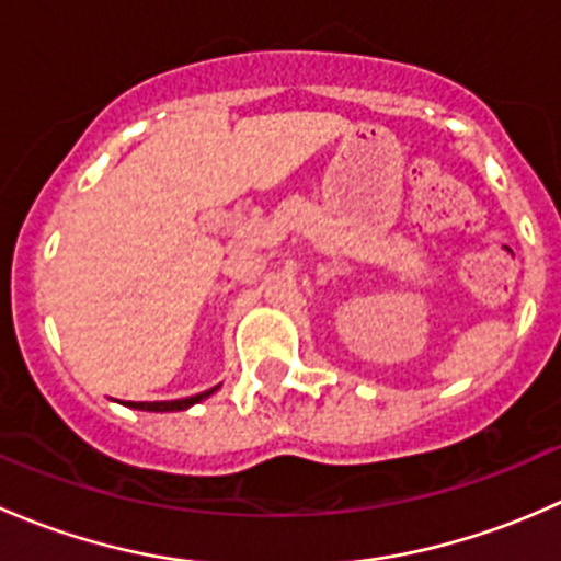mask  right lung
<instances>
[{
	"instance_id": "add662e5",
	"label": "right lung",
	"mask_w": 561,
	"mask_h": 561,
	"mask_svg": "<svg viewBox=\"0 0 561 561\" xmlns=\"http://www.w3.org/2000/svg\"><path fill=\"white\" fill-rule=\"evenodd\" d=\"M217 388H219V386H217ZM217 388L203 390V393L190 396V399H175V401H127V407H133V410H146V412H175V410H186V407H192V404H197V401L208 399V396H211Z\"/></svg>"
}]
</instances>
